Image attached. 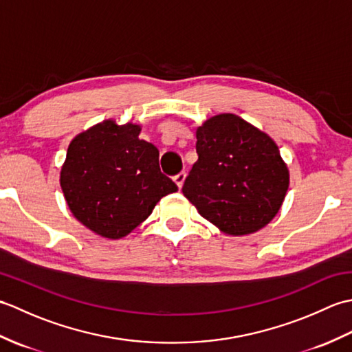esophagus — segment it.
<instances>
[{"mask_svg":"<svg viewBox=\"0 0 352 352\" xmlns=\"http://www.w3.org/2000/svg\"><path fill=\"white\" fill-rule=\"evenodd\" d=\"M184 180H186V174H184V172H180V174L174 177V182H175V184L178 186V189L183 188Z\"/></svg>","mask_w":352,"mask_h":352,"instance_id":"obj_1","label":"esophagus"}]
</instances>
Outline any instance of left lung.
Masks as SVG:
<instances>
[{"label":"left lung","instance_id":"1","mask_svg":"<svg viewBox=\"0 0 352 352\" xmlns=\"http://www.w3.org/2000/svg\"><path fill=\"white\" fill-rule=\"evenodd\" d=\"M197 153L183 193L204 219L228 236H246L275 218L290 177L271 136L221 113L197 129Z\"/></svg>","mask_w":352,"mask_h":352}]
</instances>
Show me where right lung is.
Here are the masks:
<instances>
[{
	"label": "right lung",
	"instance_id": "obj_1",
	"mask_svg": "<svg viewBox=\"0 0 352 352\" xmlns=\"http://www.w3.org/2000/svg\"><path fill=\"white\" fill-rule=\"evenodd\" d=\"M142 126L106 119L71 140L60 188L86 228L116 241L140 226L159 201L178 190L159 168V149L139 139Z\"/></svg>",
	"mask_w": 352,
	"mask_h": 352
}]
</instances>
